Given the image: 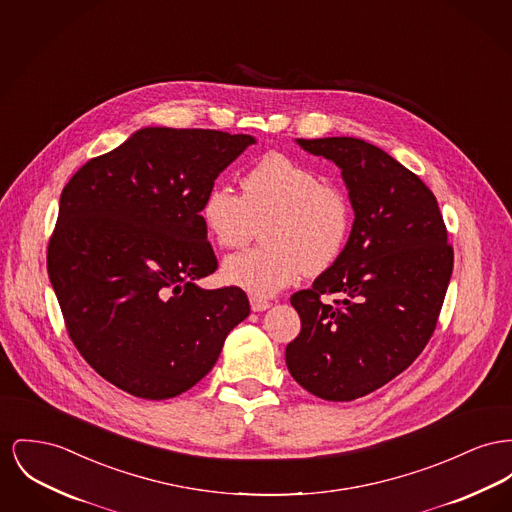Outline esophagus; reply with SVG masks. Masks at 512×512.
Listing matches in <instances>:
<instances>
[{"instance_id":"obj_1","label":"esophagus","mask_w":512,"mask_h":512,"mask_svg":"<svg viewBox=\"0 0 512 512\" xmlns=\"http://www.w3.org/2000/svg\"><path fill=\"white\" fill-rule=\"evenodd\" d=\"M249 303H251V309H253V311H265V309L271 307V301L265 300V298H259V296H251Z\"/></svg>"}]
</instances>
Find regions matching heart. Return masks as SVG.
<instances>
[{"instance_id":"1","label":"heart","mask_w":512,"mask_h":512,"mask_svg":"<svg viewBox=\"0 0 512 512\" xmlns=\"http://www.w3.org/2000/svg\"><path fill=\"white\" fill-rule=\"evenodd\" d=\"M201 218L220 247L232 249L263 228L267 245L245 249L224 261L222 274L253 296H272L303 272L319 274L342 255L352 230L346 191L286 154L259 158L241 178V193L226 183L207 191Z\"/></svg>"}]
</instances>
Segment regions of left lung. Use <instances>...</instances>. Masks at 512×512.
Returning <instances> with one entry per match:
<instances>
[{"instance_id": "left-lung-1", "label": "left lung", "mask_w": 512, "mask_h": 512, "mask_svg": "<svg viewBox=\"0 0 512 512\" xmlns=\"http://www.w3.org/2000/svg\"><path fill=\"white\" fill-rule=\"evenodd\" d=\"M346 181L354 226L338 261L290 303L301 331L286 365L305 391L350 402L387 385L437 327L454 253L437 199L391 154L354 137L298 139ZM323 295H338L325 304Z\"/></svg>"}]
</instances>
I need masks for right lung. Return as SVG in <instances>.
<instances>
[{"mask_svg":"<svg viewBox=\"0 0 512 512\" xmlns=\"http://www.w3.org/2000/svg\"><path fill=\"white\" fill-rule=\"evenodd\" d=\"M253 143L214 129L145 127L63 187L48 276L71 342L121 391L164 400L191 389L249 315L238 286L195 282L218 269L203 199Z\"/></svg>","mask_w":512,"mask_h":512,"instance_id":"add662e5","label":"right lung"}]
</instances>
